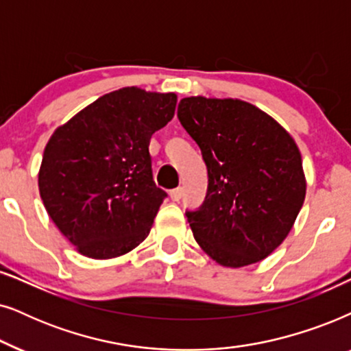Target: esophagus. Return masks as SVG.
<instances>
[{"label": "esophagus", "mask_w": 351, "mask_h": 351, "mask_svg": "<svg viewBox=\"0 0 351 351\" xmlns=\"http://www.w3.org/2000/svg\"><path fill=\"white\" fill-rule=\"evenodd\" d=\"M181 195H183V189L181 188H176L170 191V199L173 200V202H178V200L181 199Z\"/></svg>", "instance_id": "34e87169"}]
</instances>
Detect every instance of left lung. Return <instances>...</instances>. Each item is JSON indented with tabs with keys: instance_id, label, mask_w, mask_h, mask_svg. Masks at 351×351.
I'll return each mask as SVG.
<instances>
[{
	"instance_id": "left-lung-1",
	"label": "left lung",
	"mask_w": 351,
	"mask_h": 351,
	"mask_svg": "<svg viewBox=\"0 0 351 351\" xmlns=\"http://www.w3.org/2000/svg\"><path fill=\"white\" fill-rule=\"evenodd\" d=\"M178 119L208 171L204 205L186 213L195 242L226 268L258 263L282 244L305 200L297 143L273 117L232 97H184Z\"/></svg>"
}]
</instances>
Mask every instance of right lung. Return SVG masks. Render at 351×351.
<instances>
[{
	"mask_svg": "<svg viewBox=\"0 0 351 351\" xmlns=\"http://www.w3.org/2000/svg\"><path fill=\"white\" fill-rule=\"evenodd\" d=\"M175 93L127 86L107 93L56 128L38 189L70 244L88 258H117L146 239L165 191L152 180L151 136L176 109Z\"/></svg>",
	"mask_w": 351,
	"mask_h": 351,
	"instance_id": "1",
	"label": "right lung"
}]
</instances>
